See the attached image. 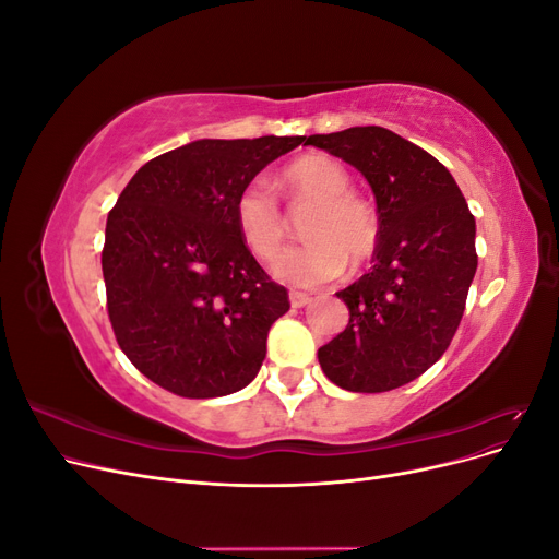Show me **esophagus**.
Listing matches in <instances>:
<instances>
[{
    "instance_id": "esophagus-1",
    "label": "esophagus",
    "mask_w": 559,
    "mask_h": 559,
    "mask_svg": "<svg viewBox=\"0 0 559 559\" xmlns=\"http://www.w3.org/2000/svg\"><path fill=\"white\" fill-rule=\"evenodd\" d=\"M289 300H292V308H302V306H308L310 296L308 294H300V292H292Z\"/></svg>"
}]
</instances>
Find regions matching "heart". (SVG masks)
I'll use <instances>...</instances> for the list:
<instances>
[{"label": "heart", "instance_id": "heart-1", "mask_svg": "<svg viewBox=\"0 0 559 559\" xmlns=\"http://www.w3.org/2000/svg\"><path fill=\"white\" fill-rule=\"evenodd\" d=\"M280 189L302 200H314L306 216L302 235L312 238L282 251L273 273L294 286H319L341 277L349 259L364 263L378 247L380 222L370 202L352 193V179L341 163L326 156H306L280 175ZM235 228L240 240L259 261L280 251L286 224L275 193L263 179H253L235 198Z\"/></svg>", "mask_w": 559, "mask_h": 559}]
</instances>
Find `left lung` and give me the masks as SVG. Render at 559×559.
Here are the masks:
<instances>
[{
	"label": "left lung",
	"instance_id": "left-lung-1",
	"mask_svg": "<svg viewBox=\"0 0 559 559\" xmlns=\"http://www.w3.org/2000/svg\"><path fill=\"white\" fill-rule=\"evenodd\" d=\"M343 158L376 195L373 267L335 296L349 324L317 357L324 376L359 394L413 382L443 357L478 267L476 218L460 186L425 148L380 126L310 134Z\"/></svg>",
	"mask_w": 559,
	"mask_h": 559
}]
</instances>
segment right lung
<instances>
[{
  "instance_id": "right-lung-1",
  "label": "right lung",
  "mask_w": 559,
  "mask_h": 559,
  "mask_svg": "<svg viewBox=\"0 0 559 559\" xmlns=\"http://www.w3.org/2000/svg\"><path fill=\"white\" fill-rule=\"evenodd\" d=\"M306 138L198 140L148 160L107 216L103 275L118 345L183 399L240 392L289 294L235 228V198Z\"/></svg>"
}]
</instances>
